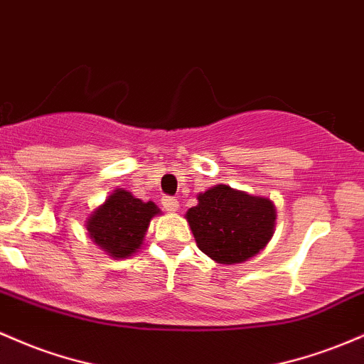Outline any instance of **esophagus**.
<instances>
[{
	"label": "esophagus",
	"mask_w": 364,
	"mask_h": 364,
	"mask_svg": "<svg viewBox=\"0 0 364 364\" xmlns=\"http://www.w3.org/2000/svg\"><path fill=\"white\" fill-rule=\"evenodd\" d=\"M162 205H164V209L167 210V213H176V210H178V207H179V202H178V198L166 195V197H162Z\"/></svg>",
	"instance_id": "1"
}]
</instances>
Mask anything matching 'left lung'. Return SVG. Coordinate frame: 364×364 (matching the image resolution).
Masks as SVG:
<instances>
[{"instance_id": "obj_1", "label": "left lung", "mask_w": 364, "mask_h": 364, "mask_svg": "<svg viewBox=\"0 0 364 364\" xmlns=\"http://www.w3.org/2000/svg\"><path fill=\"white\" fill-rule=\"evenodd\" d=\"M186 219L203 254L221 264H235L264 249L273 237L277 213L267 198L218 185L198 195Z\"/></svg>"}]
</instances>
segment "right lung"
Masks as SVG:
<instances>
[{
  "instance_id": "1",
  "label": "right lung",
  "mask_w": 364,
  "mask_h": 364,
  "mask_svg": "<svg viewBox=\"0 0 364 364\" xmlns=\"http://www.w3.org/2000/svg\"><path fill=\"white\" fill-rule=\"evenodd\" d=\"M159 213L154 202H141L129 191L115 190L87 219V233L112 257H127L141 245L150 219Z\"/></svg>"
}]
</instances>
